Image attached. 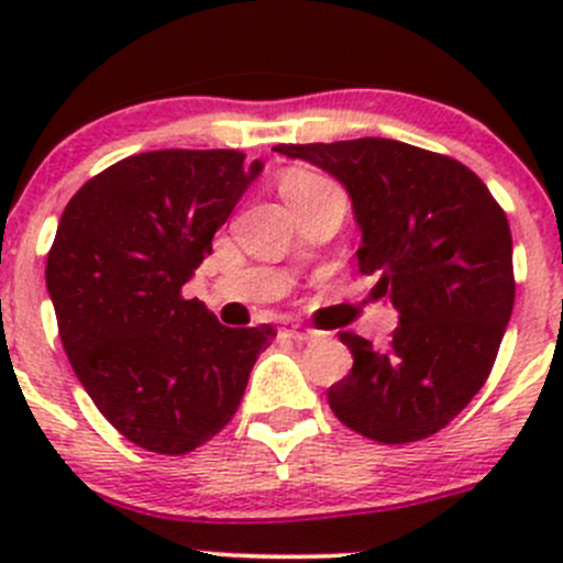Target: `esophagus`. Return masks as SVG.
Listing matches in <instances>:
<instances>
[{"instance_id": "esophagus-1", "label": "esophagus", "mask_w": 563, "mask_h": 563, "mask_svg": "<svg viewBox=\"0 0 563 563\" xmlns=\"http://www.w3.org/2000/svg\"><path fill=\"white\" fill-rule=\"evenodd\" d=\"M318 332H313V329H305V327H286L283 329V338H291L297 340V343H302V340H313Z\"/></svg>"}]
</instances>
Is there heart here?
<instances>
[{"label": "heart", "instance_id": "obj_1", "mask_svg": "<svg viewBox=\"0 0 563 563\" xmlns=\"http://www.w3.org/2000/svg\"><path fill=\"white\" fill-rule=\"evenodd\" d=\"M323 185H332V181L323 179V176H318L313 172H302V168H294V172L283 174L280 192H283V198H286V201H291V198L305 196V192L318 190V187H323Z\"/></svg>", "mask_w": 563, "mask_h": 563}]
</instances>
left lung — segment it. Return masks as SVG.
I'll use <instances>...</instances> for the list:
<instances>
[{
  "label": "left lung",
  "instance_id": "left-lung-1",
  "mask_svg": "<svg viewBox=\"0 0 563 563\" xmlns=\"http://www.w3.org/2000/svg\"><path fill=\"white\" fill-rule=\"evenodd\" d=\"M349 190L360 272L400 313L389 345L340 332L354 367L329 387L334 417L365 439L408 444L452 422L482 389L515 305L512 231L471 168L391 139L277 144Z\"/></svg>",
  "mask_w": 563,
  "mask_h": 563
}]
</instances>
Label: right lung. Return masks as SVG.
Instances as JSON below:
<instances>
[{"label":"right lung","instance_id":"add662e5","mask_svg":"<svg viewBox=\"0 0 563 563\" xmlns=\"http://www.w3.org/2000/svg\"><path fill=\"white\" fill-rule=\"evenodd\" d=\"M261 161L236 150L124 157L65 207L45 286L78 382L141 450L187 455L240 408L275 329L223 327L181 286L212 253Z\"/></svg>","mask_w":563,"mask_h":563}]
</instances>
